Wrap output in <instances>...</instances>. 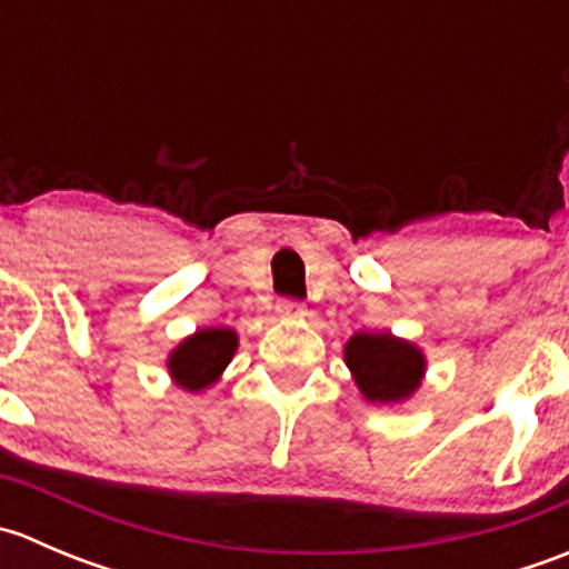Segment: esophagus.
Segmentation results:
<instances>
[{
  "mask_svg": "<svg viewBox=\"0 0 569 569\" xmlns=\"http://www.w3.org/2000/svg\"><path fill=\"white\" fill-rule=\"evenodd\" d=\"M274 311H278L280 317H286V319H297V317H302V313H306V306H302L300 300H291V297H280L278 306H274Z\"/></svg>",
  "mask_w": 569,
  "mask_h": 569,
  "instance_id": "1",
  "label": "esophagus"
}]
</instances>
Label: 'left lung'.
<instances>
[{"label":"left lung","mask_w":569,"mask_h":569,"mask_svg":"<svg viewBox=\"0 0 569 569\" xmlns=\"http://www.w3.org/2000/svg\"><path fill=\"white\" fill-rule=\"evenodd\" d=\"M343 355L369 401L407 399L421 382L423 355L391 332H358Z\"/></svg>","instance_id":"left-lung-1"}]
</instances>
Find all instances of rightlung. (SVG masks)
<instances>
[{
	"mask_svg": "<svg viewBox=\"0 0 569 569\" xmlns=\"http://www.w3.org/2000/svg\"><path fill=\"white\" fill-rule=\"evenodd\" d=\"M237 352V332L228 327H209L194 332L170 358V375L187 391H203L220 377Z\"/></svg>",
	"mask_w": 569,
	"mask_h": 569,
	"instance_id": "1",
	"label": "right lung"
}]
</instances>
